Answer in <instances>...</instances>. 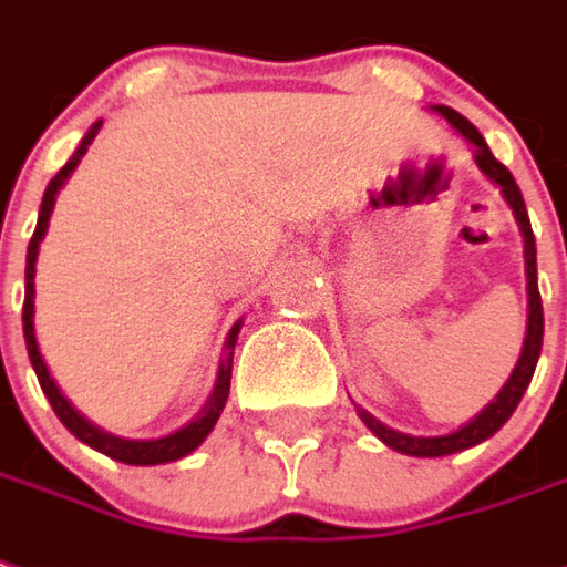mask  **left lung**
<instances>
[{
    "label": "left lung",
    "mask_w": 567,
    "mask_h": 567,
    "mask_svg": "<svg viewBox=\"0 0 567 567\" xmlns=\"http://www.w3.org/2000/svg\"><path fill=\"white\" fill-rule=\"evenodd\" d=\"M433 113L449 122L451 128L457 134H463V141L476 146L473 150V159H476L478 172L488 177L494 187H501V196L506 199V205L513 208V217H516L518 229H522V239H525V279H528V328H525V343H522V352H518V362L513 368V374L506 378V383L501 386V393L491 399L488 405L478 411L476 417L457 426L454 433L445 435H411L399 433L393 426L380 423L374 414H368L365 408L355 405L359 417L365 423L371 433L378 435L380 442L386 449L399 451V454H408V457H445V454H457V451H466L485 442L491 435L497 433L509 417L513 411L522 402V395L528 390V383L534 378V368H537V359H540V347H544V303H540V291H537V248H534V233L532 220H528V212H525V199H522V189L513 181V174L506 165L494 159V153L485 144V137L476 132V125L470 118H463L457 110L451 106L435 104L430 106Z\"/></svg>",
    "instance_id": "8db88e82"
}]
</instances>
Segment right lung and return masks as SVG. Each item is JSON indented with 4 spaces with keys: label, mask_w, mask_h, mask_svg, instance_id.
I'll use <instances>...</instances> for the list:
<instances>
[{
    "label": "right lung",
    "mask_w": 567,
    "mask_h": 567,
    "mask_svg": "<svg viewBox=\"0 0 567 567\" xmlns=\"http://www.w3.org/2000/svg\"><path fill=\"white\" fill-rule=\"evenodd\" d=\"M101 118L94 122L89 128V134L82 137V144L76 146V153L70 156V162L63 165L61 172L51 177V184L45 187V196H42V208H39V224H35L33 239H30V248H27V297H23V338H27V352H30V362H33L35 378H39V386H42V393L49 395L51 408H54V414L61 417V423L70 430V433L76 435L79 442H85L89 449L101 451L106 457H113V461L122 463H132V466H156V463H172L181 461V457H187L189 451H196L208 439V433L215 430L217 417H220V411L227 405V395H229V378H233V350H236V340H239V328H243V319L229 328L227 343H224V359H220V368H217V380H215V390L208 395V402L202 405V411L193 417L189 423H184L181 430H174L168 435H159V439H122V435H113L101 430L97 423H91L85 414H79L73 402L61 393V386L54 383V378L49 374V365H45V359H42V352H39V340H35V257H39V243L45 239V233H49V220L51 212H54V199H58V193L66 184V177L76 172V165L82 162V156L89 153L91 141L97 137L101 132Z\"/></svg>",
    "instance_id": "right-lung-1"
}]
</instances>
